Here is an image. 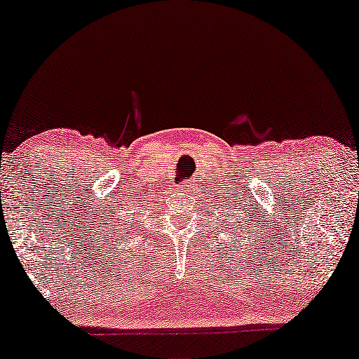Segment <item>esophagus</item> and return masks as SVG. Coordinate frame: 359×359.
I'll list each match as a JSON object with an SVG mask.
<instances>
[{"instance_id": "1", "label": "esophagus", "mask_w": 359, "mask_h": 359, "mask_svg": "<svg viewBox=\"0 0 359 359\" xmlns=\"http://www.w3.org/2000/svg\"><path fill=\"white\" fill-rule=\"evenodd\" d=\"M180 191H183V193H193L194 186H193V183H191V181H186V183L180 184Z\"/></svg>"}]
</instances>
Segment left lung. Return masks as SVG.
<instances>
[{
	"label": "left lung",
	"instance_id": "1",
	"mask_svg": "<svg viewBox=\"0 0 359 359\" xmlns=\"http://www.w3.org/2000/svg\"><path fill=\"white\" fill-rule=\"evenodd\" d=\"M254 216H255V214H254ZM237 221H239V219H237ZM244 222H245V224H248V221H245V219H244ZM248 227H249V226H248Z\"/></svg>",
	"mask_w": 359,
	"mask_h": 359
}]
</instances>
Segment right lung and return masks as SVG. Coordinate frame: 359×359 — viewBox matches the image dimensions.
<instances>
[{"label":"right lung","mask_w":359,"mask_h":359,"mask_svg":"<svg viewBox=\"0 0 359 359\" xmlns=\"http://www.w3.org/2000/svg\"><path fill=\"white\" fill-rule=\"evenodd\" d=\"M130 224H128V222L127 221H122V224H117V226H115V229H114V227H110V237H111V239H115V237H118L117 234H118V232H120V234H122V232H123V234H127V232H125V231H130V229H127V227H128ZM107 232H109V231H107Z\"/></svg>","instance_id":"right-lung-1"}]
</instances>
